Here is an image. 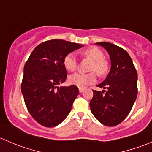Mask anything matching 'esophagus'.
I'll use <instances>...</instances> for the list:
<instances>
[{
	"instance_id": "obj_1",
	"label": "esophagus",
	"mask_w": 152,
	"mask_h": 152,
	"mask_svg": "<svg viewBox=\"0 0 152 152\" xmlns=\"http://www.w3.org/2000/svg\"><path fill=\"white\" fill-rule=\"evenodd\" d=\"M79 93H82V92H83L84 90H85V89L82 88V87H79Z\"/></svg>"
}]
</instances>
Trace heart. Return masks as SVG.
<instances>
[{
  "label": "heart",
  "instance_id": "1",
  "mask_svg": "<svg viewBox=\"0 0 152 152\" xmlns=\"http://www.w3.org/2000/svg\"><path fill=\"white\" fill-rule=\"evenodd\" d=\"M82 54L93 60L90 70L96 71L101 76L107 74L109 69L108 64L104 59V54L99 48H89L82 51ZM77 63L76 56L73 52L67 53L63 59L64 67L68 71H74L77 67ZM68 81L71 85H76L79 87H85L86 86L96 83L97 81V75L95 72L86 74L76 73L69 76Z\"/></svg>",
  "mask_w": 152,
  "mask_h": 152
}]
</instances>
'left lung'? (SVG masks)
I'll list each match as a JSON object with an SVG mask.
<instances>
[{
	"label": "left lung",
	"instance_id": "8db88e82",
	"mask_svg": "<svg viewBox=\"0 0 152 152\" xmlns=\"http://www.w3.org/2000/svg\"><path fill=\"white\" fill-rule=\"evenodd\" d=\"M96 44L104 48L110 54L111 69L105 80L97 86L104 90H93L90 110L102 124L115 126L127 117L136 100L137 70L129 53L122 48L110 42Z\"/></svg>",
	"mask_w": 152,
	"mask_h": 152
}]
</instances>
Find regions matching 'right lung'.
Wrapping results in <instances>:
<instances>
[{
  "mask_svg": "<svg viewBox=\"0 0 152 152\" xmlns=\"http://www.w3.org/2000/svg\"><path fill=\"white\" fill-rule=\"evenodd\" d=\"M83 45L63 39H50L34 49L24 65L21 91L29 113L45 127L62 123L79 95L76 85L60 87L67 71L63 59Z\"/></svg>",
  "mask_w": 152,
  "mask_h": 152,
  "instance_id": "add662e5",
  "label": "right lung"
}]
</instances>
